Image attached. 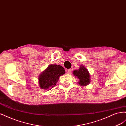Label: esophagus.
<instances>
[{
    "instance_id": "esophagus-1",
    "label": "esophagus",
    "mask_w": 126,
    "mask_h": 126,
    "mask_svg": "<svg viewBox=\"0 0 126 126\" xmlns=\"http://www.w3.org/2000/svg\"><path fill=\"white\" fill-rule=\"evenodd\" d=\"M71 69H68V70H67V73L68 74H70L71 73Z\"/></svg>"
}]
</instances>
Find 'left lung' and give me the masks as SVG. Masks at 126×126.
<instances>
[{
    "label": "left lung",
    "mask_w": 126,
    "mask_h": 126,
    "mask_svg": "<svg viewBox=\"0 0 126 126\" xmlns=\"http://www.w3.org/2000/svg\"><path fill=\"white\" fill-rule=\"evenodd\" d=\"M73 74L77 77L79 81L78 84L81 86H86L88 85L90 82V75L88 70L84 66H80V68L77 70H74Z\"/></svg>",
    "instance_id": "left-lung-1"
}]
</instances>
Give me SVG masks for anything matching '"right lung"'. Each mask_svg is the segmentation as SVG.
<instances>
[{
	"instance_id": "obj_1",
	"label": "right lung",
	"mask_w": 126,
	"mask_h": 126,
	"mask_svg": "<svg viewBox=\"0 0 126 126\" xmlns=\"http://www.w3.org/2000/svg\"><path fill=\"white\" fill-rule=\"evenodd\" d=\"M65 73V70L60 65L51 64L39 77V83L42 89H48L50 87H54L61 75Z\"/></svg>"
}]
</instances>
